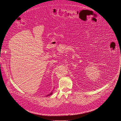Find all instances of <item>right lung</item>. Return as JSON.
I'll return each instance as SVG.
<instances>
[{
    "instance_id": "right-lung-1",
    "label": "right lung",
    "mask_w": 121,
    "mask_h": 121,
    "mask_svg": "<svg viewBox=\"0 0 121 121\" xmlns=\"http://www.w3.org/2000/svg\"><path fill=\"white\" fill-rule=\"evenodd\" d=\"M53 94V92H51L50 93H49V94H48V95H46L45 96L46 97H48V96H50V95H51L52 94Z\"/></svg>"
}]
</instances>
